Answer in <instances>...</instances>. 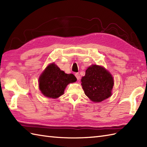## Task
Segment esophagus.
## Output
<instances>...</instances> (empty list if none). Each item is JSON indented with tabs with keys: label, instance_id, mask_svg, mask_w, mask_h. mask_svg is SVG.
<instances>
[{
	"label": "esophagus",
	"instance_id": "1",
	"mask_svg": "<svg viewBox=\"0 0 147 147\" xmlns=\"http://www.w3.org/2000/svg\"><path fill=\"white\" fill-rule=\"evenodd\" d=\"M75 76H76V78H77V80H80V74H78V73H76V74H75Z\"/></svg>",
	"mask_w": 147,
	"mask_h": 147
}]
</instances>
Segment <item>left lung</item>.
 Listing matches in <instances>:
<instances>
[{"label": "left lung", "mask_w": 147, "mask_h": 147, "mask_svg": "<svg viewBox=\"0 0 147 147\" xmlns=\"http://www.w3.org/2000/svg\"><path fill=\"white\" fill-rule=\"evenodd\" d=\"M81 82L85 94L92 102H100L112 95L113 78L103 67L92 65L88 67Z\"/></svg>", "instance_id": "1"}]
</instances>
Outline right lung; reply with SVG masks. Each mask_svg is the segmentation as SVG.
I'll use <instances>...</instances> for the list:
<instances>
[{
  "mask_svg": "<svg viewBox=\"0 0 147 147\" xmlns=\"http://www.w3.org/2000/svg\"><path fill=\"white\" fill-rule=\"evenodd\" d=\"M77 81L73 74H67L55 63L45 68L39 77V88L42 94L48 98H57L63 94L68 84Z\"/></svg>",
  "mask_w": 147,
  "mask_h": 147,
  "instance_id": "right-lung-1",
  "label": "right lung"
}]
</instances>
